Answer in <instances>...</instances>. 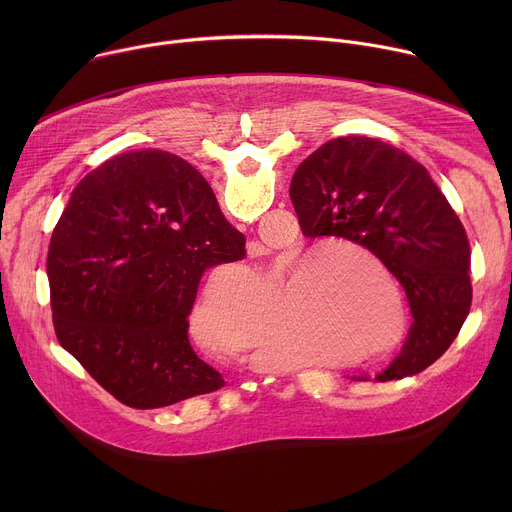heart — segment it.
I'll use <instances>...</instances> for the list:
<instances>
[{"mask_svg": "<svg viewBox=\"0 0 512 512\" xmlns=\"http://www.w3.org/2000/svg\"><path fill=\"white\" fill-rule=\"evenodd\" d=\"M330 251L318 245L287 259L259 288L251 269L214 273L192 312L196 338L273 373L298 367L320 344L346 352L375 342L387 316L356 283L317 267Z\"/></svg>", "mask_w": 512, "mask_h": 512, "instance_id": "obj_1", "label": "heart"}]
</instances>
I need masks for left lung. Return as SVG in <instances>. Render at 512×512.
<instances>
[{"instance_id":"left-lung-1","label":"left lung","mask_w":512,"mask_h":512,"mask_svg":"<svg viewBox=\"0 0 512 512\" xmlns=\"http://www.w3.org/2000/svg\"><path fill=\"white\" fill-rule=\"evenodd\" d=\"M289 196L306 237L373 251L405 289L413 324L375 379L425 371L456 340L472 306L470 243L429 172L391 143L346 135L298 166Z\"/></svg>"}]
</instances>
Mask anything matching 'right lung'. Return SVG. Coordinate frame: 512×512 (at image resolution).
Here are the masks:
<instances>
[{
    "label": "right lung",
    "mask_w": 512,
    "mask_h": 512,
    "mask_svg": "<svg viewBox=\"0 0 512 512\" xmlns=\"http://www.w3.org/2000/svg\"><path fill=\"white\" fill-rule=\"evenodd\" d=\"M243 257L245 237L196 168L162 150L119 154L77 184L52 231L56 338L133 409L218 391L188 316L204 269Z\"/></svg>",
    "instance_id": "obj_1"
}]
</instances>
